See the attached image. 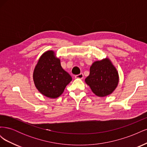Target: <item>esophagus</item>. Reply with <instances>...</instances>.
I'll list each match as a JSON object with an SVG mask.
<instances>
[{"mask_svg":"<svg viewBox=\"0 0 147 147\" xmlns=\"http://www.w3.org/2000/svg\"><path fill=\"white\" fill-rule=\"evenodd\" d=\"M75 78L83 79V77H84V76H83V74L82 73H81V74H78V75H75Z\"/></svg>","mask_w":147,"mask_h":147,"instance_id":"34e87169","label":"esophagus"}]
</instances>
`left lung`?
<instances>
[{
	"label": "left lung",
	"instance_id": "left-lung-1",
	"mask_svg": "<svg viewBox=\"0 0 147 147\" xmlns=\"http://www.w3.org/2000/svg\"><path fill=\"white\" fill-rule=\"evenodd\" d=\"M118 81L117 70L107 58L94 62L90 67V75L85 79L92 91L99 97L110 94L117 88Z\"/></svg>",
	"mask_w": 147,
	"mask_h": 147
}]
</instances>
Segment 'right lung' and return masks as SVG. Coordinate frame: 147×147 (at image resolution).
Instances as JSON below:
<instances>
[{"instance_id":"1","label":"right lung","mask_w":147,"mask_h":147,"mask_svg":"<svg viewBox=\"0 0 147 147\" xmlns=\"http://www.w3.org/2000/svg\"><path fill=\"white\" fill-rule=\"evenodd\" d=\"M33 78L38 91L50 98L61 96L72 77L61 65L60 59L53 51H48L40 57L35 66Z\"/></svg>"}]
</instances>
